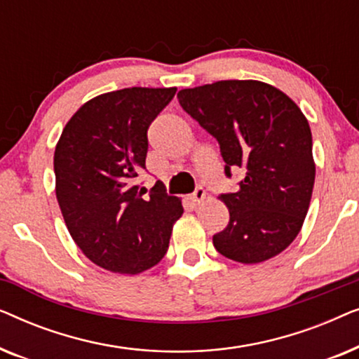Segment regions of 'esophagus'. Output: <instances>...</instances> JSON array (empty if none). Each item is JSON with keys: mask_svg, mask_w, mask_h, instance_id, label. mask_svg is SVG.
Masks as SVG:
<instances>
[{"mask_svg": "<svg viewBox=\"0 0 359 359\" xmlns=\"http://www.w3.org/2000/svg\"><path fill=\"white\" fill-rule=\"evenodd\" d=\"M204 199H205V191H204V188H201L199 186V188L196 189L193 194H191V201H193L194 204H201Z\"/></svg>", "mask_w": 359, "mask_h": 359, "instance_id": "esophagus-1", "label": "esophagus"}]
</instances>
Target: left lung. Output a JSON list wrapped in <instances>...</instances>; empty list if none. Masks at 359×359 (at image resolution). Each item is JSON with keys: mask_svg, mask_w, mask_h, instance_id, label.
Returning <instances> with one entry per match:
<instances>
[{"mask_svg": "<svg viewBox=\"0 0 359 359\" xmlns=\"http://www.w3.org/2000/svg\"><path fill=\"white\" fill-rule=\"evenodd\" d=\"M178 101L220 147L225 175L240 168L237 193L220 196L230 219L215 250L255 264L286 250L311 204L316 163L306 116L281 90L257 80H224L188 88Z\"/></svg>", "mask_w": 359, "mask_h": 359, "instance_id": "8db88e82", "label": "left lung"}]
</instances>
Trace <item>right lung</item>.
<instances>
[{
    "instance_id": "right-lung-1",
    "label": "right lung",
    "mask_w": 359,
    "mask_h": 359,
    "mask_svg": "<svg viewBox=\"0 0 359 359\" xmlns=\"http://www.w3.org/2000/svg\"><path fill=\"white\" fill-rule=\"evenodd\" d=\"M176 88H124L85 102L67 122L53 155L55 194L72 238L107 271L139 274L168 250L183 214L181 199L160 181L149 198L137 176L145 170L151 121Z\"/></svg>"
}]
</instances>
